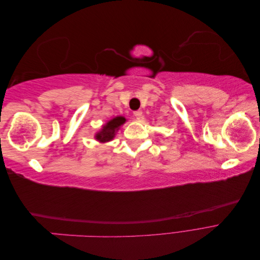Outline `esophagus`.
I'll return each mask as SVG.
<instances>
[{"mask_svg":"<svg viewBox=\"0 0 260 260\" xmlns=\"http://www.w3.org/2000/svg\"><path fill=\"white\" fill-rule=\"evenodd\" d=\"M133 115H135L137 119H141V118H142V112L141 111H136L135 113H133Z\"/></svg>","mask_w":260,"mask_h":260,"instance_id":"34e87169","label":"esophagus"}]
</instances>
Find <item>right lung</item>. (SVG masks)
Masks as SVG:
<instances>
[{
  "instance_id": "add662e5",
  "label": "right lung",
  "mask_w": 260,
  "mask_h": 260,
  "mask_svg": "<svg viewBox=\"0 0 260 260\" xmlns=\"http://www.w3.org/2000/svg\"><path fill=\"white\" fill-rule=\"evenodd\" d=\"M125 122V118L122 116H117L113 119L106 122L103 127H102L101 131L95 135V139L101 143L109 142L115 138L116 132L119 130L120 125H122Z\"/></svg>"
}]
</instances>
